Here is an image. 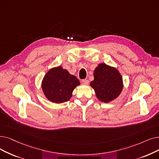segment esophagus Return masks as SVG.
Listing matches in <instances>:
<instances>
[{"mask_svg":"<svg viewBox=\"0 0 159 159\" xmlns=\"http://www.w3.org/2000/svg\"><path fill=\"white\" fill-rule=\"evenodd\" d=\"M82 83L83 84L86 85V84H88L89 83V81L87 79H83V80H82Z\"/></svg>","mask_w":159,"mask_h":159,"instance_id":"1","label":"esophagus"}]
</instances>
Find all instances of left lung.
Here are the masks:
<instances>
[{
    "mask_svg": "<svg viewBox=\"0 0 159 159\" xmlns=\"http://www.w3.org/2000/svg\"><path fill=\"white\" fill-rule=\"evenodd\" d=\"M93 75L94 80L90 86L99 100L108 102L118 98L123 89V79L116 69L100 64L94 70Z\"/></svg>",
    "mask_w": 159,
    "mask_h": 159,
    "instance_id": "left-lung-1",
    "label": "left lung"
}]
</instances>
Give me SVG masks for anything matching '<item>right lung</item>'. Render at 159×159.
Here are the masks:
<instances>
[{
    "label": "right lung",
    "mask_w": 159,
    "mask_h": 159,
    "mask_svg": "<svg viewBox=\"0 0 159 159\" xmlns=\"http://www.w3.org/2000/svg\"><path fill=\"white\" fill-rule=\"evenodd\" d=\"M80 84L78 79L59 66L47 73L42 81V89L46 98L51 102H64L70 99L76 86Z\"/></svg>",
    "instance_id": "obj_1"
}]
</instances>
